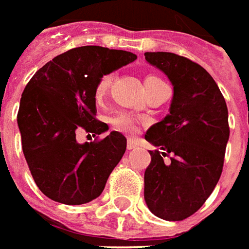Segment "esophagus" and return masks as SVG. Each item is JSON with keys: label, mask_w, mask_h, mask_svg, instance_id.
I'll list each match as a JSON object with an SVG mask.
<instances>
[{"label": "esophagus", "mask_w": 249, "mask_h": 249, "mask_svg": "<svg viewBox=\"0 0 249 249\" xmlns=\"http://www.w3.org/2000/svg\"><path fill=\"white\" fill-rule=\"evenodd\" d=\"M137 148V142L134 140H128L127 141V149H134Z\"/></svg>", "instance_id": "esophagus-1"}]
</instances>
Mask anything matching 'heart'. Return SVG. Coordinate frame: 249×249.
Wrapping results in <instances>:
<instances>
[{"instance_id":"1","label":"heart","mask_w":249,"mask_h":249,"mask_svg":"<svg viewBox=\"0 0 249 249\" xmlns=\"http://www.w3.org/2000/svg\"><path fill=\"white\" fill-rule=\"evenodd\" d=\"M113 81L112 74H105L103 75L100 79H98L97 85H96V89H94V96L97 100L104 97V94L108 91V89L111 88ZM153 81H160V78L158 76H146L145 78V83L146 82H153ZM112 124L115 127L118 128L119 131L128 134V136H134L137 131H138V122L136 118H133L131 115L128 113H119L118 116H115L112 119Z\"/></svg>"}]
</instances>
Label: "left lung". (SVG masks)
<instances>
[{
    "instance_id": "obj_1",
    "label": "left lung",
    "mask_w": 249,
    "mask_h": 249,
    "mask_svg": "<svg viewBox=\"0 0 249 249\" xmlns=\"http://www.w3.org/2000/svg\"><path fill=\"white\" fill-rule=\"evenodd\" d=\"M145 60L174 86L170 113L148 128L151 151L144 197L152 214L182 221L206 203L219 181L229 140L228 107L213 76L197 63L168 52H146Z\"/></svg>"
}]
</instances>
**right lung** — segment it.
<instances>
[{"instance_id": "right-lung-1", "label": "right lung", "mask_w": 249, "mask_h": 249, "mask_svg": "<svg viewBox=\"0 0 249 249\" xmlns=\"http://www.w3.org/2000/svg\"><path fill=\"white\" fill-rule=\"evenodd\" d=\"M136 58L131 52L81 46L56 56L30 79L20 98L18 126L28 168L45 196L79 206L104 191L126 152V137L111 131L100 141L79 144L76 133L108 130L96 119V85Z\"/></svg>"}]
</instances>
